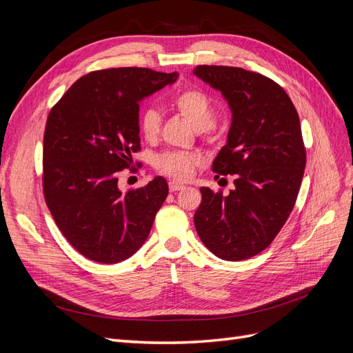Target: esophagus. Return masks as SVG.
<instances>
[{"label": "esophagus", "instance_id": "esophagus-1", "mask_svg": "<svg viewBox=\"0 0 353 353\" xmlns=\"http://www.w3.org/2000/svg\"><path fill=\"white\" fill-rule=\"evenodd\" d=\"M181 190H184L183 184L175 183V181H170V183H169V191H170V193H176V191H181Z\"/></svg>", "mask_w": 353, "mask_h": 353}]
</instances>
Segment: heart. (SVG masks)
Segmentation results:
<instances>
[{
	"instance_id": "heart-1",
	"label": "heart",
	"mask_w": 353,
	"mask_h": 353,
	"mask_svg": "<svg viewBox=\"0 0 353 353\" xmlns=\"http://www.w3.org/2000/svg\"><path fill=\"white\" fill-rule=\"evenodd\" d=\"M174 109L179 116L194 128L196 131H209L215 125L216 113L212 101L206 94L197 90H187L179 92L172 101ZM141 134L148 141L157 138L160 131V114L154 109H147L141 116ZM199 163L196 156L184 153H166L156 162L160 172L176 181H185L193 175Z\"/></svg>"
}]
</instances>
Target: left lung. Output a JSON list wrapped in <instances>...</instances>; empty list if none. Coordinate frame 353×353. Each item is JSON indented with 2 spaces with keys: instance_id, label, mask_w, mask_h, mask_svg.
<instances>
[{
  "instance_id": "obj_1",
  "label": "left lung",
  "mask_w": 353,
  "mask_h": 353,
  "mask_svg": "<svg viewBox=\"0 0 353 353\" xmlns=\"http://www.w3.org/2000/svg\"><path fill=\"white\" fill-rule=\"evenodd\" d=\"M193 74L228 103L227 143L212 170L236 175L227 196L200 188L194 225L218 258L249 259L268 248L293 210L306 165L301 121L285 91L261 73L205 65Z\"/></svg>"
}]
</instances>
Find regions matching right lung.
I'll return each instance as SVG.
<instances>
[{"instance_id": "add662e5", "label": "right lung", "mask_w": 353, "mask_h": 353, "mask_svg": "<svg viewBox=\"0 0 353 353\" xmlns=\"http://www.w3.org/2000/svg\"><path fill=\"white\" fill-rule=\"evenodd\" d=\"M178 73L117 68L79 78L51 109L44 194L66 240L85 258L122 262L141 248L169 193L163 176L123 191L117 172L140 150V103Z\"/></svg>"}]
</instances>
